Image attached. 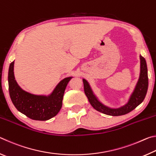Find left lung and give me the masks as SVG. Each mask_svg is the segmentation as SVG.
<instances>
[{
    "mask_svg": "<svg viewBox=\"0 0 156 156\" xmlns=\"http://www.w3.org/2000/svg\"><path fill=\"white\" fill-rule=\"evenodd\" d=\"M140 75L139 80L138 83H137L136 89L128 103L122 107L119 108V109H112L102 105L92 93L91 89L87 82L83 79V80L84 94L87 97L91 105L95 109L102 113H105V114L113 116H118L125 115L131 112V111L136 109L140 104L142 103L145 96H146L148 89V84H149V80H148L146 60H145L144 58L142 56H140Z\"/></svg>",
    "mask_w": 156,
    "mask_h": 156,
    "instance_id": "1",
    "label": "left lung"
}]
</instances>
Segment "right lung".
<instances>
[{
	"label": "right lung",
	"instance_id": "1",
	"mask_svg": "<svg viewBox=\"0 0 156 156\" xmlns=\"http://www.w3.org/2000/svg\"><path fill=\"white\" fill-rule=\"evenodd\" d=\"M14 61L10 63L8 73L9 92L15 107L28 118L47 120L54 117L62 107L63 95L72 77L63 79L49 96H36L23 91L18 85L14 75Z\"/></svg>",
	"mask_w": 156,
	"mask_h": 156
}]
</instances>
